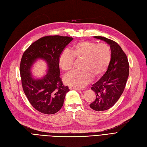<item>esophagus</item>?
Returning <instances> with one entry per match:
<instances>
[{"mask_svg":"<svg viewBox=\"0 0 147 147\" xmlns=\"http://www.w3.org/2000/svg\"><path fill=\"white\" fill-rule=\"evenodd\" d=\"M69 88L70 90H78V91H81L82 90L80 89V88H74V87H73V86H69Z\"/></svg>","mask_w":147,"mask_h":147,"instance_id":"esophagus-1","label":"esophagus"}]
</instances>
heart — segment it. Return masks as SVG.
Wrapping results in <instances>:
<instances>
[{
    "label": "heart",
    "instance_id": "1",
    "mask_svg": "<svg viewBox=\"0 0 147 147\" xmlns=\"http://www.w3.org/2000/svg\"><path fill=\"white\" fill-rule=\"evenodd\" d=\"M74 57L83 58L81 69H74L65 76L64 82L74 88H82L94 77L99 76L107 69L111 61L110 47L105 43H97L90 41H81L74 43L69 51L63 50L59 57V65L64 71L73 68Z\"/></svg>",
    "mask_w": 147,
    "mask_h": 147
}]
</instances>
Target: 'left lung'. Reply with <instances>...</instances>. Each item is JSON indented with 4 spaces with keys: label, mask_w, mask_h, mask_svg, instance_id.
Wrapping results in <instances>:
<instances>
[{
    "label": "left lung",
    "mask_w": 147,
    "mask_h": 147,
    "mask_svg": "<svg viewBox=\"0 0 147 147\" xmlns=\"http://www.w3.org/2000/svg\"><path fill=\"white\" fill-rule=\"evenodd\" d=\"M94 37L109 45L111 53V61L105 73L91 88L96 97L90 107L100 111L109 109L120 98L129 76V63L126 54L116 42L102 36Z\"/></svg>",
    "instance_id": "left-lung-1"
}]
</instances>
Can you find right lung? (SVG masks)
<instances>
[{
    "mask_svg": "<svg viewBox=\"0 0 147 147\" xmlns=\"http://www.w3.org/2000/svg\"><path fill=\"white\" fill-rule=\"evenodd\" d=\"M73 40V37L67 36L43 37L32 43L23 54L20 65L23 90L31 105L40 113L53 115L63 106L69 90L60 78L58 61L60 54ZM39 59L45 61L47 68L46 74L37 78L31 71Z\"/></svg>",
    "mask_w": 147,
    "mask_h": 147,
    "instance_id": "obj_1",
    "label": "right lung"
}]
</instances>
